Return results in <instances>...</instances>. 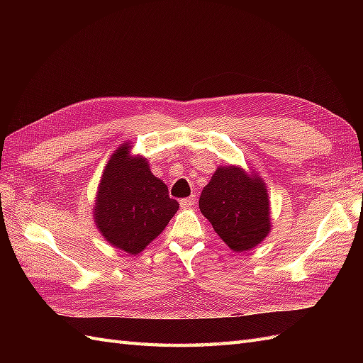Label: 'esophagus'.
Segmentation results:
<instances>
[{
    "mask_svg": "<svg viewBox=\"0 0 363 363\" xmlns=\"http://www.w3.org/2000/svg\"><path fill=\"white\" fill-rule=\"evenodd\" d=\"M194 204H195V196H189V199L180 200V207L182 208H191Z\"/></svg>",
    "mask_w": 363,
    "mask_h": 363,
    "instance_id": "1",
    "label": "esophagus"
}]
</instances>
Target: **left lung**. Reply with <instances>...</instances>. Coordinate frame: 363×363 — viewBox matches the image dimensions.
Instances as JSON below:
<instances>
[{
  "instance_id": "left-lung-1",
  "label": "left lung",
  "mask_w": 363,
  "mask_h": 363,
  "mask_svg": "<svg viewBox=\"0 0 363 363\" xmlns=\"http://www.w3.org/2000/svg\"><path fill=\"white\" fill-rule=\"evenodd\" d=\"M200 211L233 251H247L271 230L267 188L236 167H219L200 196Z\"/></svg>"
}]
</instances>
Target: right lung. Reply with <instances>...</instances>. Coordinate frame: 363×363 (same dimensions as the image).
<instances>
[{
	"instance_id": "right-lung-1",
	"label": "right lung",
	"mask_w": 363,
	"mask_h": 363,
	"mask_svg": "<svg viewBox=\"0 0 363 363\" xmlns=\"http://www.w3.org/2000/svg\"><path fill=\"white\" fill-rule=\"evenodd\" d=\"M123 145L106 164L95 204V223L113 247L138 255L179 211L168 188L151 174L147 159L130 157Z\"/></svg>"
}]
</instances>
